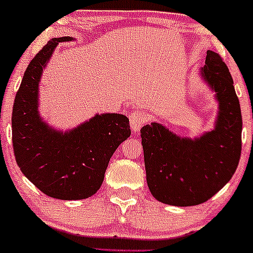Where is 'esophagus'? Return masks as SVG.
Masks as SVG:
<instances>
[{"label":"esophagus","instance_id":"obj_1","mask_svg":"<svg viewBox=\"0 0 253 253\" xmlns=\"http://www.w3.org/2000/svg\"><path fill=\"white\" fill-rule=\"evenodd\" d=\"M130 119V126H131V129L134 130L135 132H137L144 124L147 123L148 117L146 116L145 113L140 111H132L129 116Z\"/></svg>","mask_w":253,"mask_h":253}]
</instances>
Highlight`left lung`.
Here are the masks:
<instances>
[{
    "label": "left lung",
    "mask_w": 253,
    "mask_h": 253,
    "mask_svg": "<svg viewBox=\"0 0 253 253\" xmlns=\"http://www.w3.org/2000/svg\"><path fill=\"white\" fill-rule=\"evenodd\" d=\"M201 75L219 102L212 131L192 140L158 123L140 130L148 189L167 205L204 204L230 180L240 161L243 118L230 72L219 54L207 51Z\"/></svg>",
    "instance_id": "left-lung-1"
}]
</instances>
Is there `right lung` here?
Wrapping results in <instances>:
<instances>
[{
  "label": "right lung",
  "instance_id": "1",
  "mask_svg": "<svg viewBox=\"0 0 253 253\" xmlns=\"http://www.w3.org/2000/svg\"><path fill=\"white\" fill-rule=\"evenodd\" d=\"M52 39L31 59L15 95L12 112V142L22 173L49 197L83 200L102 185L109 160L131 134L123 114H96L69 131L49 127L38 111L39 84L42 69L58 42Z\"/></svg>",
  "mask_w": 253,
  "mask_h": 253
}]
</instances>
